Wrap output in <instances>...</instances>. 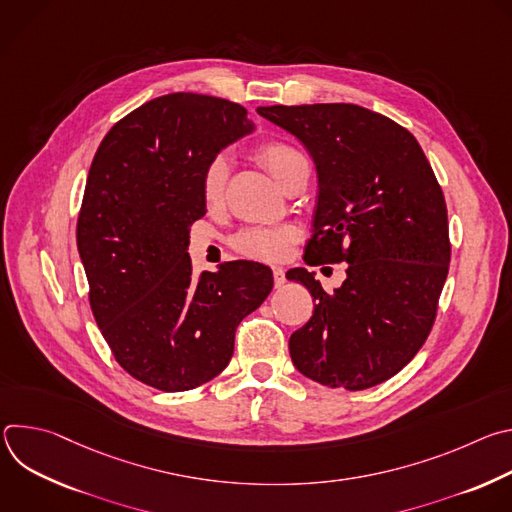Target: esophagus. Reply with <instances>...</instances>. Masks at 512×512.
Here are the masks:
<instances>
[{"label": "esophagus", "mask_w": 512, "mask_h": 512, "mask_svg": "<svg viewBox=\"0 0 512 512\" xmlns=\"http://www.w3.org/2000/svg\"><path fill=\"white\" fill-rule=\"evenodd\" d=\"M273 281H275V287H281V285L285 283V271H283V267H279V265L273 267Z\"/></svg>", "instance_id": "obj_1"}]
</instances>
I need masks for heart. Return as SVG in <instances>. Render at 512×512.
I'll return each mask as SVG.
<instances>
[{
  "label": "heart",
  "mask_w": 512,
  "mask_h": 512,
  "mask_svg": "<svg viewBox=\"0 0 512 512\" xmlns=\"http://www.w3.org/2000/svg\"><path fill=\"white\" fill-rule=\"evenodd\" d=\"M298 158H304L300 150H296L294 145H289L285 141H267L259 145L257 150V160L267 168V172L277 180V176ZM227 176H229V164L223 156L214 158L200 182L202 198L208 206H214L223 200L225 196V186H227ZM298 229L291 225H255L247 227L241 233L235 235L233 247L253 259H265V261H277L283 259L291 247L298 241Z\"/></svg>",
  "instance_id": "heart-1"
}]
</instances>
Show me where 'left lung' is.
<instances>
[{
    "instance_id": "1",
    "label": "left lung",
    "mask_w": 512,
    "mask_h": 512,
    "mask_svg": "<svg viewBox=\"0 0 512 512\" xmlns=\"http://www.w3.org/2000/svg\"><path fill=\"white\" fill-rule=\"evenodd\" d=\"M296 135L318 172L308 265L348 263L334 294L304 267L316 308L289 338L296 369L326 387L362 391L417 354L435 320L450 265L444 192L417 139L350 103L257 107Z\"/></svg>"
}]
</instances>
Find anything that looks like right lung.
Masks as SVG:
<instances>
[{
	"mask_svg": "<svg viewBox=\"0 0 512 512\" xmlns=\"http://www.w3.org/2000/svg\"><path fill=\"white\" fill-rule=\"evenodd\" d=\"M255 129L227 99L172 93L103 137L77 223L89 300L115 360L160 391H190L225 371L239 322L269 296L255 261L192 273L190 227L206 214V166Z\"/></svg>",
	"mask_w": 512,
	"mask_h": 512,
	"instance_id": "add662e5",
	"label": "right lung"
}]
</instances>
